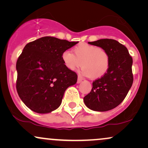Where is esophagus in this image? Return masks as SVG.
<instances>
[{"label": "esophagus", "instance_id": "obj_1", "mask_svg": "<svg viewBox=\"0 0 148 148\" xmlns=\"http://www.w3.org/2000/svg\"><path fill=\"white\" fill-rule=\"evenodd\" d=\"M82 80H83L82 78H81V76H79V77H78V79H77V84H80V83L82 81Z\"/></svg>", "mask_w": 148, "mask_h": 148}]
</instances>
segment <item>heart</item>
<instances>
[{
    "label": "heart",
    "instance_id": "heart-1",
    "mask_svg": "<svg viewBox=\"0 0 148 148\" xmlns=\"http://www.w3.org/2000/svg\"><path fill=\"white\" fill-rule=\"evenodd\" d=\"M74 55L68 51L62 54L64 65L74 71L82 67L81 74L92 79H99L106 74L110 66V56L106 49L87 43H81L73 49Z\"/></svg>",
    "mask_w": 148,
    "mask_h": 148
}]
</instances>
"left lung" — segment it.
<instances>
[{
	"mask_svg": "<svg viewBox=\"0 0 148 148\" xmlns=\"http://www.w3.org/2000/svg\"><path fill=\"white\" fill-rule=\"evenodd\" d=\"M88 44L106 49L110 56V66L104 76L93 81L84 103L92 111H109L122 103L132 87L133 60L127 47L115 40L101 39Z\"/></svg>",
	"mask_w": 148,
	"mask_h": 148,
	"instance_id": "8db88e82",
	"label": "left lung"
}]
</instances>
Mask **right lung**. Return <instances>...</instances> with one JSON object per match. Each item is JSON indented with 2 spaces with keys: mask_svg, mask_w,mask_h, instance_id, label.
Returning a JSON list of instances; mask_svg holds the SVG:
<instances>
[{
  "mask_svg": "<svg viewBox=\"0 0 148 148\" xmlns=\"http://www.w3.org/2000/svg\"><path fill=\"white\" fill-rule=\"evenodd\" d=\"M53 37L27 44L16 61L18 95L25 106L38 113L57 109L66 89L77 81V74L64 65L62 54L76 45Z\"/></svg>",
  "mask_w": 148,
  "mask_h": 148,
  "instance_id": "right-lung-1",
  "label": "right lung"
}]
</instances>
